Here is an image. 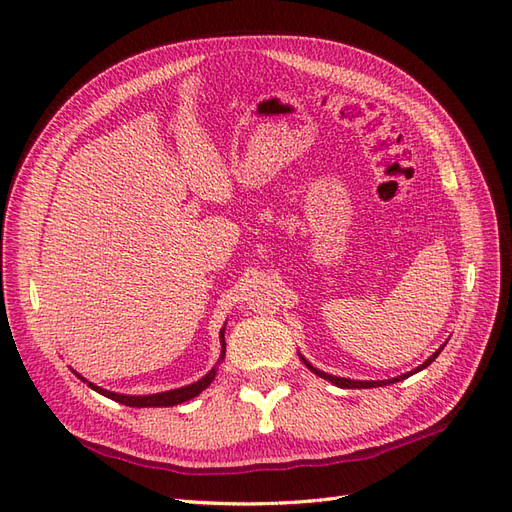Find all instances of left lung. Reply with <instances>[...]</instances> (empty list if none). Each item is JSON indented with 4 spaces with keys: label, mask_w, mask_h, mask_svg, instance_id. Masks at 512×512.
Segmentation results:
<instances>
[{
    "label": "left lung",
    "mask_w": 512,
    "mask_h": 512,
    "mask_svg": "<svg viewBox=\"0 0 512 512\" xmlns=\"http://www.w3.org/2000/svg\"><path fill=\"white\" fill-rule=\"evenodd\" d=\"M444 348V346H442ZM442 348L440 350H436L433 352L429 359L421 365V367H416L414 371H410V374H404V376H397V378H391V380H348V378H337V376H331V374H324V371H320V369H316L312 363L309 361H305L303 356H301V361L307 365V369H312L316 376H320V378H324V380H329V382H333L335 386H339V389H376V386H386V384H393V382H399V380H406L408 376H412V374H416V371H421V369H425L427 365H431L433 361H436V356L442 352Z\"/></svg>",
    "instance_id": "8db88e82"
}]
</instances>
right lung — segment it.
Returning <instances> with one entry per match:
<instances>
[{"label":"right lung","mask_w":512,"mask_h":512,"mask_svg":"<svg viewBox=\"0 0 512 512\" xmlns=\"http://www.w3.org/2000/svg\"><path fill=\"white\" fill-rule=\"evenodd\" d=\"M220 339H222V356L220 361L224 359L226 354V342H224V329L220 331ZM79 376V374H76ZM83 382H87L83 376H79ZM215 378V367L209 371V374L205 378H200L198 382L194 384H188V386H181V389H175V391H164V393H156V395H119V393H113V391H106V389H100V386L87 382L91 389H94L96 393L113 399V401H119V404L123 406H130V408H168V406H177V404H183V401H188L192 397H196L198 393H203L207 386L213 382Z\"/></svg>","instance_id":"add662e5"}]
</instances>
